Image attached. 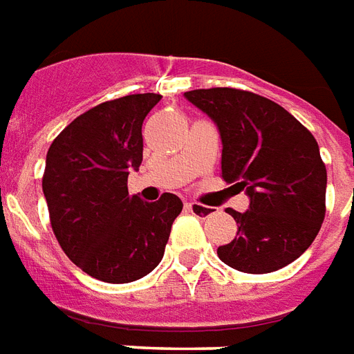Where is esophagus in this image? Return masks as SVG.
<instances>
[{"label":"esophagus","mask_w":354,"mask_h":354,"mask_svg":"<svg viewBox=\"0 0 354 354\" xmlns=\"http://www.w3.org/2000/svg\"><path fill=\"white\" fill-rule=\"evenodd\" d=\"M185 207H187V212H191L193 215H196V217H202V219L213 215V207L202 206V204H195V202H185Z\"/></svg>","instance_id":"34e87169"}]
</instances>
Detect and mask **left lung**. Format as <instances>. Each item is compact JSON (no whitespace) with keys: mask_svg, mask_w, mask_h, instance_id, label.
<instances>
[{"mask_svg":"<svg viewBox=\"0 0 354 354\" xmlns=\"http://www.w3.org/2000/svg\"><path fill=\"white\" fill-rule=\"evenodd\" d=\"M185 98L217 124L221 176L245 189V213L226 209L237 236L217 249L226 266L263 274L308 249L325 219L327 169L314 135L273 100L241 88H196Z\"/></svg>","mask_w":354,"mask_h":354,"instance_id":"1","label":"left lung"}]
</instances>
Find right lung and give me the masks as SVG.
Returning <instances> with one entry per match:
<instances>
[{
	"label": "right lung",
	"instance_id": "1",
	"mask_svg": "<svg viewBox=\"0 0 354 354\" xmlns=\"http://www.w3.org/2000/svg\"><path fill=\"white\" fill-rule=\"evenodd\" d=\"M161 96L129 94L72 120L53 139L42 176L51 230L81 271L109 284L147 277L163 258L182 201L128 193L142 161V122Z\"/></svg>",
	"mask_w": 354,
	"mask_h": 354
}]
</instances>
